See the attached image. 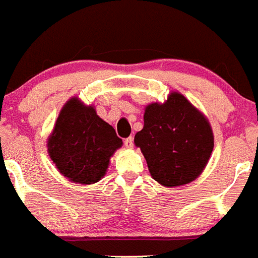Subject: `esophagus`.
Wrapping results in <instances>:
<instances>
[{"instance_id": "1", "label": "esophagus", "mask_w": 258, "mask_h": 258, "mask_svg": "<svg viewBox=\"0 0 258 258\" xmlns=\"http://www.w3.org/2000/svg\"><path fill=\"white\" fill-rule=\"evenodd\" d=\"M124 147H126V148H132V147H134V138L124 139Z\"/></svg>"}]
</instances>
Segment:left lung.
<instances>
[{
    "label": "left lung",
    "instance_id": "8db88e82",
    "mask_svg": "<svg viewBox=\"0 0 258 258\" xmlns=\"http://www.w3.org/2000/svg\"><path fill=\"white\" fill-rule=\"evenodd\" d=\"M152 178L163 187L194 182L214 147L212 127L201 111L178 92L163 104L145 107L144 127L135 135Z\"/></svg>",
    "mask_w": 258,
    "mask_h": 258
}]
</instances>
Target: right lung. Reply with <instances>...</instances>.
<instances>
[{
    "label": "right lung",
    "mask_w": 258,
    "mask_h": 258,
    "mask_svg": "<svg viewBox=\"0 0 258 258\" xmlns=\"http://www.w3.org/2000/svg\"><path fill=\"white\" fill-rule=\"evenodd\" d=\"M122 144L95 107L73 97L59 111L46 147L58 171L70 182L93 184L106 174L110 157Z\"/></svg>",
    "instance_id": "obj_1"
}]
</instances>
